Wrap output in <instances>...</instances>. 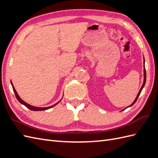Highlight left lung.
Wrapping results in <instances>:
<instances>
[{"instance_id": "left-lung-1", "label": "left lung", "mask_w": 158, "mask_h": 158, "mask_svg": "<svg viewBox=\"0 0 158 158\" xmlns=\"http://www.w3.org/2000/svg\"><path fill=\"white\" fill-rule=\"evenodd\" d=\"M146 69H145V68H144V82H143V84H142V87H141V88H140V91H139V92H138V95H137V96H136V99H135V101H134V102L130 106L127 107V108H128V107H131L132 106H133V105L135 103V102H136V100L138 99V97H139V95H140V93H141V92H142V90L143 88H144V85H145V84H146ZM125 109H126V108H125ZM125 109H123V110H125Z\"/></svg>"}]
</instances>
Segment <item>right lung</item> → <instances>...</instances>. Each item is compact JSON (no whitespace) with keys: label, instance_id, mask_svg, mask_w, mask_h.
<instances>
[{"label":"right lung","instance_id":"add662e5","mask_svg":"<svg viewBox=\"0 0 158 158\" xmlns=\"http://www.w3.org/2000/svg\"><path fill=\"white\" fill-rule=\"evenodd\" d=\"M11 84H12V86L13 90H14V94H15L16 98H17V99L18 100V102H20V103L23 104V106H25L26 107H27V108L31 110V111H45V110L49 109H50V108H51V107H54L55 106H56V104H58V103H58H56L54 104L53 106H50V107H34V106H30V104H28V103H26L25 102H23V100H22V99L20 98V96H19L18 94H17V92H16V91L15 88H14V85H13V84H12V82H11Z\"/></svg>","mask_w":158,"mask_h":158}]
</instances>
